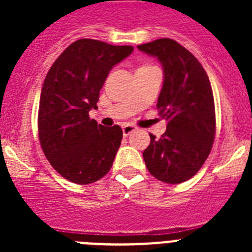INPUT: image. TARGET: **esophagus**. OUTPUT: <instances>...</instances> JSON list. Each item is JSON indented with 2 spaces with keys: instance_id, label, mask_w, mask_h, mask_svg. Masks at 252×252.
<instances>
[{
  "instance_id": "1",
  "label": "esophagus",
  "mask_w": 252,
  "mask_h": 252,
  "mask_svg": "<svg viewBox=\"0 0 252 252\" xmlns=\"http://www.w3.org/2000/svg\"><path fill=\"white\" fill-rule=\"evenodd\" d=\"M136 126H133V125L130 124H124L122 125V132H124V136H128L131 132L136 130Z\"/></svg>"
}]
</instances>
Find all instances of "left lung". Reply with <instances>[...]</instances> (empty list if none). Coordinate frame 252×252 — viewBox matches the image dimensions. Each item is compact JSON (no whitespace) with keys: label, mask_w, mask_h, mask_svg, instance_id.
<instances>
[{"label":"left lung","mask_w":252,"mask_h":252,"mask_svg":"<svg viewBox=\"0 0 252 252\" xmlns=\"http://www.w3.org/2000/svg\"><path fill=\"white\" fill-rule=\"evenodd\" d=\"M137 49L161 63L164 83L157 108L168 122L160 139L150 133V145L142 157L157 179L169 184L183 183L202 168L215 141L211 82L197 58L175 40L158 39Z\"/></svg>","instance_id":"left-lung-1"}]
</instances>
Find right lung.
I'll use <instances>...</instances> for the list:
<instances>
[{
  "instance_id": "add662e5",
  "label": "right lung",
  "mask_w": 252,
  "mask_h": 252,
  "mask_svg": "<svg viewBox=\"0 0 252 252\" xmlns=\"http://www.w3.org/2000/svg\"><path fill=\"white\" fill-rule=\"evenodd\" d=\"M133 51L93 39L74 41L59 55L40 94V145L51 166L77 184L94 183L110 171L122 128L90 119L110 70Z\"/></svg>"
}]
</instances>
